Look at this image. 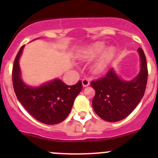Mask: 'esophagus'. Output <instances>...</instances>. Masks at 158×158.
<instances>
[{
	"label": "esophagus",
	"instance_id": "34e87169",
	"mask_svg": "<svg viewBox=\"0 0 158 158\" xmlns=\"http://www.w3.org/2000/svg\"><path fill=\"white\" fill-rule=\"evenodd\" d=\"M82 85H83V87L88 86L89 85V80L88 79H83L82 80Z\"/></svg>",
	"mask_w": 158,
	"mask_h": 158
}]
</instances>
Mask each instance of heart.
Wrapping results in <instances>:
<instances>
[{"label":"heart","instance_id":"obj_1","mask_svg":"<svg viewBox=\"0 0 158 158\" xmlns=\"http://www.w3.org/2000/svg\"><path fill=\"white\" fill-rule=\"evenodd\" d=\"M103 49H104V45H103V44H102V43H96V44H94V45L89 49L88 52H87V56H95L96 54L102 52ZM114 55V49L109 48L108 49H106V50L105 51L104 53L102 54V56H101L100 60L98 61V63L95 64V71L98 72V73L103 71V70L106 69V66H107L108 63H109L110 60L113 58Z\"/></svg>","mask_w":158,"mask_h":158}]
</instances>
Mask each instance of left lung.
<instances>
[{"label": "left lung", "mask_w": 158, "mask_h": 158, "mask_svg": "<svg viewBox=\"0 0 158 158\" xmlns=\"http://www.w3.org/2000/svg\"><path fill=\"white\" fill-rule=\"evenodd\" d=\"M141 57V71L131 81H124L111 69L104 77L91 82L95 95L92 99L94 111L103 120L115 122L133 111L144 96L148 82V66L144 52L138 49Z\"/></svg>", "instance_id": "left-lung-1"}]
</instances>
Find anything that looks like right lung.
Returning a JSON list of instances; mask_svg holds the SVG:
<instances>
[{"label":"right lung","instance_id":"add662e5","mask_svg":"<svg viewBox=\"0 0 158 158\" xmlns=\"http://www.w3.org/2000/svg\"><path fill=\"white\" fill-rule=\"evenodd\" d=\"M23 47L16 56L12 70L13 86L17 99L39 122L47 125L60 123L71 111L75 98L82 89V82L67 85L60 79H55L37 88L27 85L20 78L19 66Z\"/></svg>","mask_w":158,"mask_h":158}]
</instances>
